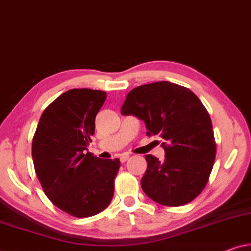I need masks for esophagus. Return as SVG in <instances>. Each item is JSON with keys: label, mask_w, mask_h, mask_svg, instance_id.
Here are the masks:
<instances>
[{"label": "esophagus", "mask_w": 251, "mask_h": 251, "mask_svg": "<svg viewBox=\"0 0 251 251\" xmlns=\"http://www.w3.org/2000/svg\"><path fill=\"white\" fill-rule=\"evenodd\" d=\"M128 158H129V154L124 153V154H122L121 157H119V159H121L122 162H125L126 160H128Z\"/></svg>", "instance_id": "1"}]
</instances>
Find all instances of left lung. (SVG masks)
Wrapping results in <instances>:
<instances>
[{
  "mask_svg": "<svg viewBox=\"0 0 251 251\" xmlns=\"http://www.w3.org/2000/svg\"><path fill=\"white\" fill-rule=\"evenodd\" d=\"M123 115L146 123L148 135L162 139L165 159L147 154L141 179L146 195L168 207L189 203L207 185L216 157L213 124L191 90L171 82L137 86L127 94Z\"/></svg>",
  "mask_w": 251,
  "mask_h": 251,
  "instance_id": "1",
  "label": "left lung"
}]
</instances>
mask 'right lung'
Masks as SVG:
<instances>
[{"mask_svg": "<svg viewBox=\"0 0 251 251\" xmlns=\"http://www.w3.org/2000/svg\"><path fill=\"white\" fill-rule=\"evenodd\" d=\"M107 93L73 89L42 114L31 143L34 168L51 202L72 216L101 213L114 197L119 159H100L87 150L95 117Z\"/></svg>", "mask_w": 251, "mask_h": 251, "instance_id": "obj_1", "label": "right lung"}]
</instances>
